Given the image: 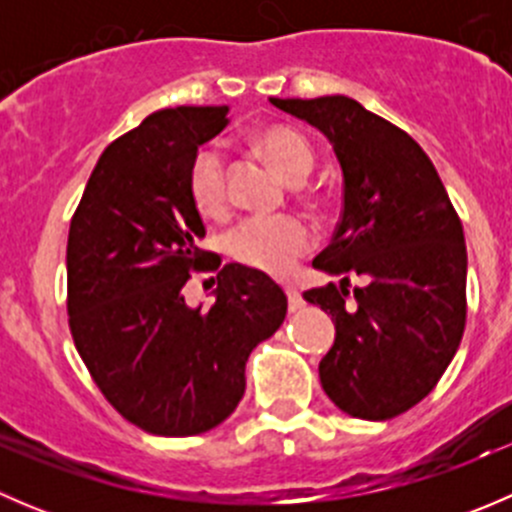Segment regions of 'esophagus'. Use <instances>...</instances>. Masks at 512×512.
<instances>
[{
	"label": "esophagus",
	"mask_w": 512,
	"mask_h": 512,
	"mask_svg": "<svg viewBox=\"0 0 512 512\" xmlns=\"http://www.w3.org/2000/svg\"><path fill=\"white\" fill-rule=\"evenodd\" d=\"M302 294L297 292L294 287H287V307L289 312H297V309H302Z\"/></svg>",
	"instance_id": "34e87169"
}]
</instances>
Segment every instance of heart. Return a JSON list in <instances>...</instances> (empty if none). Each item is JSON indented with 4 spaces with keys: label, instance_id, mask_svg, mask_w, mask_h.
<instances>
[{
    "label": "heart",
    "instance_id": "heart-1",
    "mask_svg": "<svg viewBox=\"0 0 512 512\" xmlns=\"http://www.w3.org/2000/svg\"><path fill=\"white\" fill-rule=\"evenodd\" d=\"M257 148L287 183H302L314 168V153L297 131L267 126L257 133ZM188 190L195 210L205 218H220L227 208V168L218 146H203L188 170ZM314 235L297 218H247L227 235V250L242 265L267 275H285L309 252Z\"/></svg>",
    "mask_w": 512,
    "mask_h": 512
}]
</instances>
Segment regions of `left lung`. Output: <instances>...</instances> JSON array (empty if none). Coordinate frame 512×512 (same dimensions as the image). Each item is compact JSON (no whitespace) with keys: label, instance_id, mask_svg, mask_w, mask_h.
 Returning <instances> with one entry per match:
<instances>
[{"label":"left lung","instance_id":"8db88e82","mask_svg":"<svg viewBox=\"0 0 512 512\" xmlns=\"http://www.w3.org/2000/svg\"><path fill=\"white\" fill-rule=\"evenodd\" d=\"M270 103L322 131L342 165V220L312 262L339 285L304 292L337 329L319 361L324 394L364 421L404 414L431 394L466 327L461 220L421 146L359 101ZM349 279L360 287L349 290Z\"/></svg>","mask_w":512,"mask_h":512}]
</instances>
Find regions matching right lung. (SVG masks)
I'll return each instance as SVG.
<instances>
[{
  "label": "right lung",
  "instance_id": "add662e5",
  "mask_svg": "<svg viewBox=\"0 0 512 512\" xmlns=\"http://www.w3.org/2000/svg\"><path fill=\"white\" fill-rule=\"evenodd\" d=\"M227 111L151 113L101 153L69 227L71 337L108 404L156 436L223 423L245 394L247 356L287 314L282 287L242 265L219 270L208 310L184 302L190 271L220 267H204L188 170Z\"/></svg>",
  "mask_w": 512,
  "mask_h": 512
}]
</instances>
